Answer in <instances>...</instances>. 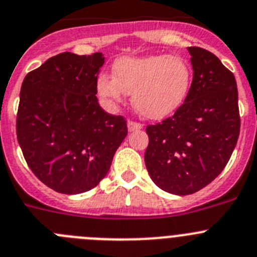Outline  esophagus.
I'll return each instance as SVG.
<instances>
[{
    "instance_id": "1",
    "label": "esophagus",
    "mask_w": 257,
    "mask_h": 257,
    "mask_svg": "<svg viewBox=\"0 0 257 257\" xmlns=\"http://www.w3.org/2000/svg\"><path fill=\"white\" fill-rule=\"evenodd\" d=\"M143 128V124L138 123V121L134 120H129L128 121V129L129 132H134V131H140V129Z\"/></svg>"
}]
</instances>
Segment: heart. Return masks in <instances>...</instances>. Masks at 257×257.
<instances>
[{"label": "heart", "instance_id": "b5f03b06", "mask_svg": "<svg viewBox=\"0 0 257 257\" xmlns=\"http://www.w3.org/2000/svg\"><path fill=\"white\" fill-rule=\"evenodd\" d=\"M191 83V69L176 56H150L117 59L112 78L102 74L97 90L104 99L119 102L123 95L133 96L137 111L151 119L167 116L183 104Z\"/></svg>", "mask_w": 257, "mask_h": 257}]
</instances>
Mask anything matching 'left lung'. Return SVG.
I'll return each mask as SVG.
<instances>
[{
    "mask_svg": "<svg viewBox=\"0 0 257 257\" xmlns=\"http://www.w3.org/2000/svg\"><path fill=\"white\" fill-rule=\"evenodd\" d=\"M188 50L194 74L185 101L172 116L146 128L148 174L175 195L196 193L223 171L241 125L233 73L209 50Z\"/></svg>",
    "mask_w": 257,
    "mask_h": 257,
    "instance_id": "1",
    "label": "left lung"
}]
</instances>
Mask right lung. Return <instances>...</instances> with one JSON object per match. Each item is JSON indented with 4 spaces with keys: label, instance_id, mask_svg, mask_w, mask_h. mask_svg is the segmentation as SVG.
<instances>
[{
    "label": "right lung",
    "instance_id": "obj_1",
    "mask_svg": "<svg viewBox=\"0 0 257 257\" xmlns=\"http://www.w3.org/2000/svg\"><path fill=\"white\" fill-rule=\"evenodd\" d=\"M104 59L102 53H61L29 72L21 85L19 145L35 176L58 193L95 188L128 134L125 117L107 114L96 97Z\"/></svg>",
    "mask_w": 257,
    "mask_h": 257
}]
</instances>
